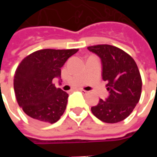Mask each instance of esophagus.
<instances>
[{
	"instance_id": "1",
	"label": "esophagus",
	"mask_w": 157,
	"mask_h": 157,
	"mask_svg": "<svg viewBox=\"0 0 157 157\" xmlns=\"http://www.w3.org/2000/svg\"><path fill=\"white\" fill-rule=\"evenodd\" d=\"M80 92H82L83 94H87V93H89V92L86 91V90H84V89H80Z\"/></svg>"
}]
</instances>
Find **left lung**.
<instances>
[{"instance_id":"1","label":"left lung","mask_w":157,"mask_h":157,"mask_svg":"<svg viewBox=\"0 0 157 157\" xmlns=\"http://www.w3.org/2000/svg\"><path fill=\"white\" fill-rule=\"evenodd\" d=\"M88 50L101 58L102 80L109 97L92 107L93 115L101 121L114 124L124 120L134 110L141 95L142 80L138 66L130 55L109 44L89 46Z\"/></svg>"}]
</instances>
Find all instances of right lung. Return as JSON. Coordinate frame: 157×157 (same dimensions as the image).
I'll return each mask as SVG.
<instances>
[{
  "label": "right lung",
  "mask_w": 157,
  "mask_h": 157,
  "mask_svg": "<svg viewBox=\"0 0 157 157\" xmlns=\"http://www.w3.org/2000/svg\"><path fill=\"white\" fill-rule=\"evenodd\" d=\"M78 48L35 51L22 59L14 75L18 105L37 124H54L65 112L69 95L56 88L53 79L60 77L61 67Z\"/></svg>",
  "instance_id": "1"
}]
</instances>
